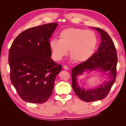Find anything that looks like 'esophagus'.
<instances>
[{
	"label": "esophagus",
	"mask_w": 126,
	"mask_h": 126,
	"mask_svg": "<svg viewBox=\"0 0 126 126\" xmlns=\"http://www.w3.org/2000/svg\"><path fill=\"white\" fill-rule=\"evenodd\" d=\"M63 69H65L66 70H68V69H69V68H68V67L67 66H66V65L63 66Z\"/></svg>",
	"instance_id": "obj_1"
}]
</instances>
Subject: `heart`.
Instances as JSON below:
<instances>
[{
	"mask_svg": "<svg viewBox=\"0 0 126 126\" xmlns=\"http://www.w3.org/2000/svg\"><path fill=\"white\" fill-rule=\"evenodd\" d=\"M59 39H52L49 43L52 56L61 60L69 49L72 60L82 62L88 59L96 50L98 37L94 31L81 28H70L62 30Z\"/></svg>",
	"mask_w": 126,
	"mask_h": 126,
	"instance_id": "1",
	"label": "heart"
}]
</instances>
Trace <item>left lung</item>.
Masks as SVG:
<instances>
[{"instance_id":"8db88e82","label":"left lung","mask_w":126,"mask_h":126,"mask_svg":"<svg viewBox=\"0 0 126 126\" xmlns=\"http://www.w3.org/2000/svg\"><path fill=\"white\" fill-rule=\"evenodd\" d=\"M100 33L101 43L98 50L86 62L75 67L71 71L72 86L75 93L81 100L92 102L104 99L109 94L116 78L118 62L117 51L113 42L104 30L92 27ZM97 70L108 76V82H103L98 86L91 89L80 87L77 81L78 75L86 71L89 73Z\"/></svg>"}]
</instances>
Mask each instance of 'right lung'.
<instances>
[{
  "mask_svg": "<svg viewBox=\"0 0 126 126\" xmlns=\"http://www.w3.org/2000/svg\"><path fill=\"white\" fill-rule=\"evenodd\" d=\"M57 23L30 28L20 33L9 51L11 83L22 100L42 104L51 96L62 66L51 58L49 39Z\"/></svg>",
  "mask_w": 126,
  "mask_h": 126,
  "instance_id": "add662e5",
  "label": "right lung"
}]
</instances>
